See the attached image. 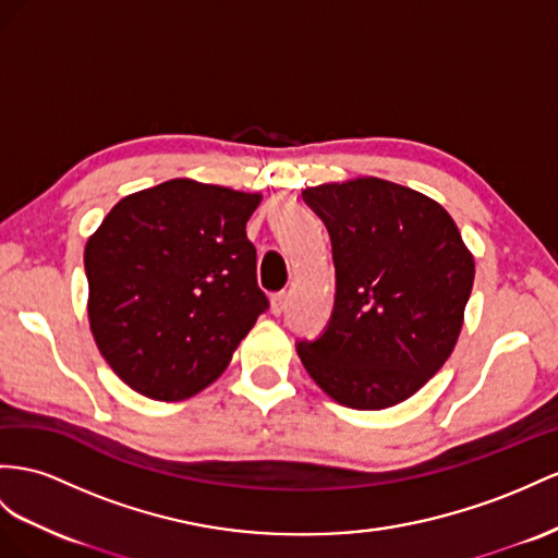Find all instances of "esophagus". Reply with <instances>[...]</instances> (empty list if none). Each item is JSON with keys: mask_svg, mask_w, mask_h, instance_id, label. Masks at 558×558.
<instances>
[{"mask_svg": "<svg viewBox=\"0 0 558 558\" xmlns=\"http://www.w3.org/2000/svg\"><path fill=\"white\" fill-rule=\"evenodd\" d=\"M284 304H288V292H276L270 296V311H274V316H280L284 311Z\"/></svg>", "mask_w": 558, "mask_h": 558, "instance_id": "34e87169", "label": "esophagus"}]
</instances>
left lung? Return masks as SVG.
Returning a JSON list of instances; mask_svg holds the SVG:
<instances>
[{
    "instance_id": "obj_1",
    "label": "left lung",
    "mask_w": 558,
    "mask_h": 558,
    "mask_svg": "<svg viewBox=\"0 0 558 558\" xmlns=\"http://www.w3.org/2000/svg\"><path fill=\"white\" fill-rule=\"evenodd\" d=\"M332 240L335 308L299 341L306 373L337 403L384 410L450 359L474 284V256L436 199L363 177L302 191Z\"/></svg>"
}]
</instances>
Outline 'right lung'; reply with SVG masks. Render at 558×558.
Returning <instances> with one entry per match:
<instances>
[{
	"label": "right lung",
	"instance_id": "1",
	"mask_svg": "<svg viewBox=\"0 0 558 558\" xmlns=\"http://www.w3.org/2000/svg\"><path fill=\"white\" fill-rule=\"evenodd\" d=\"M259 203L171 179L122 197L87 240L92 335L134 391L167 403L199 393L268 308L245 231Z\"/></svg>",
	"mask_w": 558,
	"mask_h": 558
}]
</instances>
